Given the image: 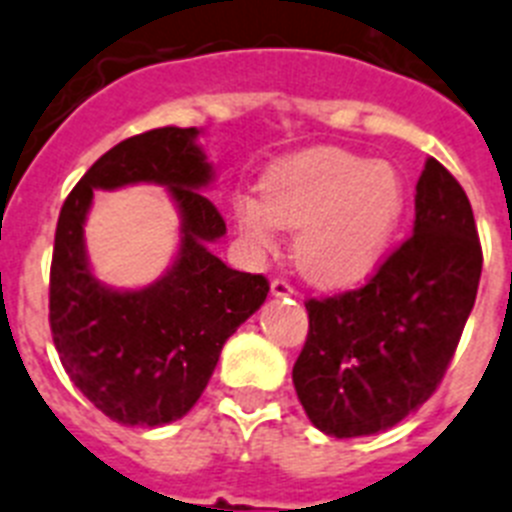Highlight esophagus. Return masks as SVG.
<instances>
[{
    "label": "esophagus",
    "instance_id": "obj_1",
    "mask_svg": "<svg viewBox=\"0 0 512 512\" xmlns=\"http://www.w3.org/2000/svg\"><path fill=\"white\" fill-rule=\"evenodd\" d=\"M270 294L273 296H294V286L289 281H283V278H276V281L270 283Z\"/></svg>",
    "mask_w": 512,
    "mask_h": 512
}]
</instances>
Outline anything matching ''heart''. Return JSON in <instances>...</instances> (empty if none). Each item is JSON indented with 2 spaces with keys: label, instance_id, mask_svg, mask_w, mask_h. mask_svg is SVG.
<instances>
[{
  "label": "heart",
  "instance_id": "1",
  "mask_svg": "<svg viewBox=\"0 0 512 512\" xmlns=\"http://www.w3.org/2000/svg\"><path fill=\"white\" fill-rule=\"evenodd\" d=\"M406 187L393 163L349 150L317 148L276 163L263 200L236 197V226L260 252L273 249L276 226L296 229L294 265L317 286H349L375 268L393 239Z\"/></svg>",
  "mask_w": 512,
  "mask_h": 512
}]
</instances>
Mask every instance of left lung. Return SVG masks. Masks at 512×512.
I'll return each instance as SVG.
<instances>
[{"label": "left lung", "mask_w": 512, "mask_h": 512, "mask_svg": "<svg viewBox=\"0 0 512 512\" xmlns=\"http://www.w3.org/2000/svg\"><path fill=\"white\" fill-rule=\"evenodd\" d=\"M414 234L362 289L307 299L309 333L294 388L330 437L377 435L435 393L476 302L482 244L455 176L427 158Z\"/></svg>", "instance_id": "1"}]
</instances>
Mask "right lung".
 I'll use <instances>...</instances> for the list:
<instances>
[{
  "label": "right lung",
  "mask_w": 512,
  "mask_h": 512,
  "mask_svg": "<svg viewBox=\"0 0 512 512\" xmlns=\"http://www.w3.org/2000/svg\"><path fill=\"white\" fill-rule=\"evenodd\" d=\"M197 127H158L98 158L67 195L54 234L49 325L64 372L111 422L161 427L197 403L223 343L270 291L265 276L239 273L208 249L226 223L203 187L213 166ZM163 183L183 216L177 263L140 292H114L87 268L82 226L93 189Z\"/></svg>",
  "instance_id": "add662e5"
}]
</instances>
